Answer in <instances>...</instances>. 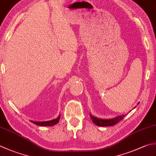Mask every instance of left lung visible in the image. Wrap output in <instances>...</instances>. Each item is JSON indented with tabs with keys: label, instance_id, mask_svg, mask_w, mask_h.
I'll return each mask as SVG.
<instances>
[{
	"label": "left lung",
	"instance_id": "left-lung-1",
	"mask_svg": "<svg viewBox=\"0 0 156 156\" xmlns=\"http://www.w3.org/2000/svg\"><path fill=\"white\" fill-rule=\"evenodd\" d=\"M90 117L92 119V121L94 124H95L97 126H114V125L116 124L119 122L120 120L125 117V115H120L116 118H112V119H108V120H104V119H99L94 116H93L92 115L90 114Z\"/></svg>",
	"mask_w": 156,
	"mask_h": 156
}]
</instances>
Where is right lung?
<instances>
[{"label":"right lung","instance_id":"right-lung-1","mask_svg":"<svg viewBox=\"0 0 156 156\" xmlns=\"http://www.w3.org/2000/svg\"><path fill=\"white\" fill-rule=\"evenodd\" d=\"M61 115H59L56 119H54V120H52L50 121H45V122H34V121H31L32 123L35 124L36 125H38V126H53V125L56 124L59 121Z\"/></svg>","mask_w":156,"mask_h":156}]
</instances>
